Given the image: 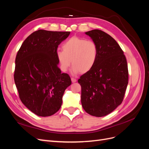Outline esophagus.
I'll list each match as a JSON object with an SVG mask.
<instances>
[{
    "instance_id": "esophagus-1",
    "label": "esophagus",
    "mask_w": 149,
    "mask_h": 149,
    "mask_svg": "<svg viewBox=\"0 0 149 149\" xmlns=\"http://www.w3.org/2000/svg\"><path fill=\"white\" fill-rule=\"evenodd\" d=\"M71 79L72 83H75V82H76V81H77L75 78H71Z\"/></svg>"
}]
</instances>
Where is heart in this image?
<instances>
[{
  "mask_svg": "<svg viewBox=\"0 0 149 149\" xmlns=\"http://www.w3.org/2000/svg\"><path fill=\"white\" fill-rule=\"evenodd\" d=\"M63 50H58L56 58L62 71H66L71 64L73 74L86 73L95 65L98 56V48L92 40L84 38L71 37L63 45Z\"/></svg>",
  "mask_w": 149,
  "mask_h": 149,
  "instance_id": "obj_1",
  "label": "heart"
}]
</instances>
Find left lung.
I'll return each mask as SVG.
<instances>
[{"label": "left lung", "instance_id": "1", "mask_svg": "<svg viewBox=\"0 0 149 149\" xmlns=\"http://www.w3.org/2000/svg\"><path fill=\"white\" fill-rule=\"evenodd\" d=\"M85 34L96 43L98 56L93 68L78 81L81 101L89 114L105 116L123 101L129 78L127 60L119 44L104 31L96 29Z\"/></svg>", "mask_w": 149, "mask_h": 149}]
</instances>
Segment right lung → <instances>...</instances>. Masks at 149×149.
I'll use <instances>...</instances> for the list:
<instances>
[{
	"label": "right lung",
	"mask_w": 149,
	"mask_h": 149,
	"mask_svg": "<svg viewBox=\"0 0 149 149\" xmlns=\"http://www.w3.org/2000/svg\"><path fill=\"white\" fill-rule=\"evenodd\" d=\"M70 31L39 30L22 43L15 58L14 81L22 102L36 115L50 116L59 110L70 76L58 68L56 53Z\"/></svg>",
	"instance_id": "1"
}]
</instances>
